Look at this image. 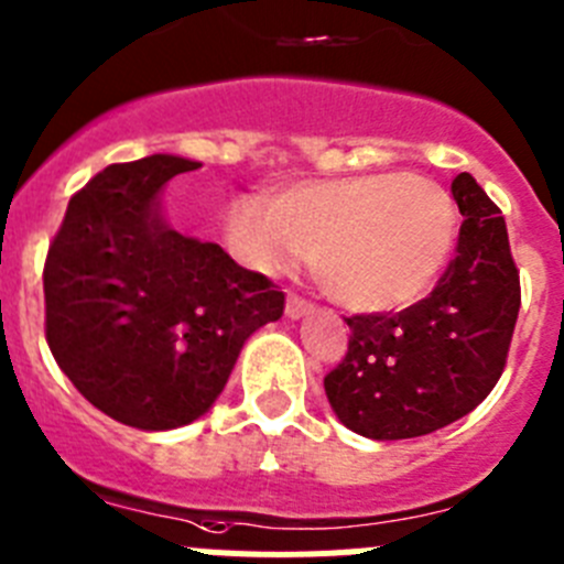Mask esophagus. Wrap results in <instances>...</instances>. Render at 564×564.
<instances>
[{
    "mask_svg": "<svg viewBox=\"0 0 564 564\" xmlns=\"http://www.w3.org/2000/svg\"><path fill=\"white\" fill-rule=\"evenodd\" d=\"M312 303L308 301H303V297H297V294H289L286 297V317H292V319H301L303 314H308L312 312Z\"/></svg>",
    "mask_w": 564,
    "mask_h": 564,
    "instance_id": "obj_1",
    "label": "esophagus"
}]
</instances>
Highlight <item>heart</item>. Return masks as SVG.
I'll list each match as a JSON object with an SVG mask.
<instances>
[{"label":"heart","instance_id":"1","mask_svg":"<svg viewBox=\"0 0 564 564\" xmlns=\"http://www.w3.org/2000/svg\"><path fill=\"white\" fill-rule=\"evenodd\" d=\"M227 245L247 267L281 272L308 258L334 301L351 312H390L427 292L455 241V207L419 174L308 180L270 199L227 205Z\"/></svg>","mask_w":564,"mask_h":564}]
</instances>
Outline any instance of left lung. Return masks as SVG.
<instances>
[{"label":"left lung","instance_id":"obj_1","mask_svg":"<svg viewBox=\"0 0 564 564\" xmlns=\"http://www.w3.org/2000/svg\"><path fill=\"white\" fill-rule=\"evenodd\" d=\"M464 216L433 292L399 314H354L348 351L323 379L337 419L373 441L419 438L471 413L497 384L520 312V272L500 207L471 174L453 180Z\"/></svg>","mask_w":564,"mask_h":564}]
</instances>
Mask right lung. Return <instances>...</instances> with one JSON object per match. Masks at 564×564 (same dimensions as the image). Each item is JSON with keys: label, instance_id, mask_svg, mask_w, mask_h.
<instances>
[{"label": "right lung", "instance_id": "obj_1", "mask_svg": "<svg viewBox=\"0 0 564 564\" xmlns=\"http://www.w3.org/2000/svg\"><path fill=\"white\" fill-rule=\"evenodd\" d=\"M174 154L118 162L69 199L44 263L47 343L86 402L137 430H174L213 408L283 292L219 245L162 216Z\"/></svg>", "mask_w": 564, "mask_h": 564}]
</instances>
